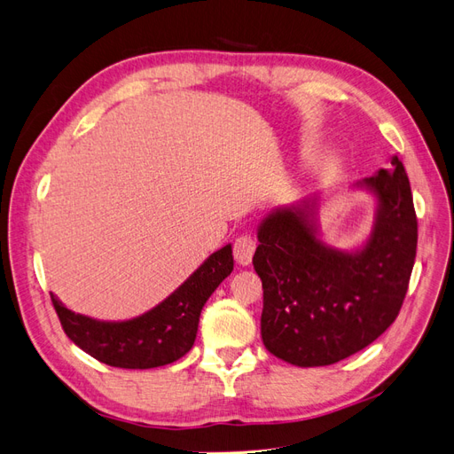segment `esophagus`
I'll list each match as a JSON object with an SVG mask.
<instances>
[{
    "mask_svg": "<svg viewBox=\"0 0 454 454\" xmlns=\"http://www.w3.org/2000/svg\"><path fill=\"white\" fill-rule=\"evenodd\" d=\"M255 248H257V242L255 239H252L250 235H240L235 244H232V254H235V259L237 263L246 267L252 263V257L255 254Z\"/></svg>",
    "mask_w": 454,
    "mask_h": 454,
    "instance_id": "34e87169",
    "label": "esophagus"
}]
</instances>
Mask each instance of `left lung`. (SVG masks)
<instances>
[{"label": "left lung", "mask_w": 454, "mask_h": 454, "mask_svg": "<svg viewBox=\"0 0 454 454\" xmlns=\"http://www.w3.org/2000/svg\"><path fill=\"white\" fill-rule=\"evenodd\" d=\"M364 180L379 215L358 254L329 250L299 206L259 227L254 269L263 282L261 337L277 358L299 367L332 365L360 352L394 324L417 255L419 223L402 160Z\"/></svg>", "instance_id": "1"}]
</instances>
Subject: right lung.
I'll return each mask as SVG.
<instances>
[{
    "mask_svg": "<svg viewBox=\"0 0 454 454\" xmlns=\"http://www.w3.org/2000/svg\"><path fill=\"white\" fill-rule=\"evenodd\" d=\"M232 270L231 244L212 254L160 305L127 322H98L67 310L51 294L64 333L98 362L122 369H151L180 360L197 339L206 301Z\"/></svg>",
    "mask_w": 454,
    "mask_h": 454,
    "instance_id": "obj_1",
    "label": "right lung"
}]
</instances>
